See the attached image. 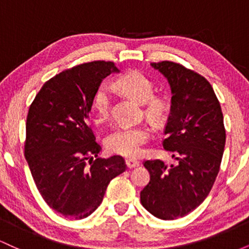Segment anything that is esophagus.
Listing matches in <instances>:
<instances>
[{"label": "esophagus", "mask_w": 249, "mask_h": 249, "mask_svg": "<svg viewBox=\"0 0 249 249\" xmlns=\"http://www.w3.org/2000/svg\"><path fill=\"white\" fill-rule=\"evenodd\" d=\"M125 162H126L127 168H134V167L139 166V161L136 160V159L128 158V159H126V160H125Z\"/></svg>", "instance_id": "34e87169"}]
</instances>
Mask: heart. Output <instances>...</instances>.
Here are the masks:
<instances>
[{
    "label": "heart",
    "instance_id": "heart-1",
    "mask_svg": "<svg viewBox=\"0 0 249 249\" xmlns=\"http://www.w3.org/2000/svg\"><path fill=\"white\" fill-rule=\"evenodd\" d=\"M115 87L133 101L142 104L144 115L152 123H161L171 112V99L165 93H153V83L138 70L128 71L115 81ZM96 123L102 124L110 112V95L105 87H99L93 96ZM150 133L144 126L118 127L113 130L105 141L108 152L123 157L139 156L142 147L147 142Z\"/></svg>",
    "mask_w": 249,
    "mask_h": 249
}]
</instances>
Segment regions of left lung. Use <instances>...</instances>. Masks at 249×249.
Masks as SVG:
<instances>
[{"instance_id": "1", "label": "left lung", "mask_w": 249, "mask_h": 249, "mask_svg": "<svg viewBox=\"0 0 249 249\" xmlns=\"http://www.w3.org/2000/svg\"><path fill=\"white\" fill-rule=\"evenodd\" d=\"M151 65L171 85L172 104L162 146L177 162L144 161L150 181L141 192V201L157 218L174 220L196 210L212 190L226 142L224 116L204 76L176 62Z\"/></svg>"}]
</instances>
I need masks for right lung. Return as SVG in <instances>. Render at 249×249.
Wrapping results in <instances>:
<instances>
[{"instance_id": "add662e5", "label": "right lung", "mask_w": 249, "mask_h": 249, "mask_svg": "<svg viewBox=\"0 0 249 249\" xmlns=\"http://www.w3.org/2000/svg\"><path fill=\"white\" fill-rule=\"evenodd\" d=\"M113 71L115 63L105 61L63 70L43 84L28 111L25 159L42 198L65 218L95 212L108 182L126 170L121 156L98 158L102 146L89 125L93 96Z\"/></svg>"}]
</instances>
